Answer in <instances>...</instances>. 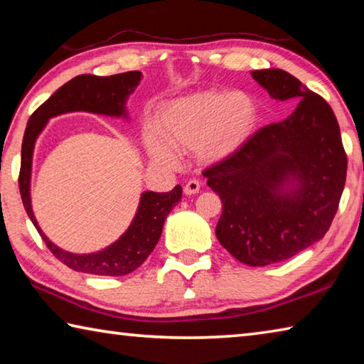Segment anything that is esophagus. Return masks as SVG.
Masks as SVG:
<instances>
[{"mask_svg": "<svg viewBox=\"0 0 364 364\" xmlns=\"http://www.w3.org/2000/svg\"><path fill=\"white\" fill-rule=\"evenodd\" d=\"M199 189H200V183L197 180H189L186 184H184V194L188 196L199 193Z\"/></svg>", "mask_w": 364, "mask_h": 364, "instance_id": "34e87169", "label": "esophagus"}]
</instances>
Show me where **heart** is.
<instances>
[{"instance_id": "obj_1", "label": "heart", "mask_w": 364, "mask_h": 364, "mask_svg": "<svg viewBox=\"0 0 364 364\" xmlns=\"http://www.w3.org/2000/svg\"><path fill=\"white\" fill-rule=\"evenodd\" d=\"M260 110L245 91H200L165 104L157 115L151 156L175 160L170 149H194L204 162H220L241 149L255 133Z\"/></svg>"}]
</instances>
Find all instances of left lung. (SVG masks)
Listing matches in <instances>:
<instances>
[{
  "label": "left lung",
  "mask_w": 364,
  "mask_h": 364,
  "mask_svg": "<svg viewBox=\"0 0 364 364\" xmlns=\"http://www.w3.org/2000/svg\"><path fill=\"white\" fill-rule=\"evenodd\" d=\"M273 100L299 101L241 149L204 170L220 196V244L249 267L284 262L328 232L347 178L341 128L321 96L281 69L252 72Z\"/></svg>",
  "instance_id": "obj_1"
}]
</instances>
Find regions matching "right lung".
<instances>
[{
	"label": "right lung",
	"instance_id": "right-lung-1",
	"mask_svg": "<svg viewBox=\"0 0 364 364\" xmlns=\"http://www.w3.org/2000/svg\"><path fill=\"white\" fill-rule=\"evenodd\" d=\"M141 82V72H125L110 77L97 75H78L70 82L60 86L49 100L35 110L27 123L22 139V159L19 171V189L28 218L32 220L36 231L40 232L46 247L53 255L67 267L82 271V273L97 276H125L143 264L151 252L159 242L162 234L164 221L171 208L181 200L183 189L180 184L170 193H147L141 194L138 212L134 215L132 225L125 234L95 254H70L59 249L45 236L36 223L35 215L30 204V173H32V157L35 141L51 117L65 112H85L104 114L112 117H127L125 101L138 83Z\"/></svg>",
	"mask_w": 364,
	"mask_h": 364
}]
</instances>
